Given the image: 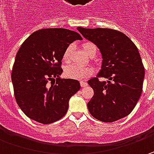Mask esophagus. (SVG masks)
<instances>
[{"label": "esophagus", "instance_id": "34e87169", "mask_svg": "<svg viewBox=\"0 0 154 154\" xmlns=\"http://www.w3.org/2000/svg\"><path fill=\"white\" fill-rule=\"evenodd\" d=\"M80 83V86H81V87H86V86H87V83L85 82V81H83V80H81Z\"/></svg>", "mask_w": 154, "mask_h": 154}]
</instances>
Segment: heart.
I'll use <instances>...</instances> for the list:
<instances>
[{"label":"heart","instance_id":"1","mask_svg":"<svg viewBox=\"0 0 154 154\" xmlns=\"http://www.w3.org/2000/svg\"><path fill=\"white\" fill-rule=\"evenodd\" d=\"M82 49L87 56L94 57L97 53V46L92 42H86L82 45ZM73 50V46L69 45L63 52L62 60L64 62H68L70 55ZM93 74V69L90 67H79L76 65H69L64 69V74L66 77L74 79V80H86L92 76Z\"/></svg>","mask_w":154,"mask_h":154}]
</instances>
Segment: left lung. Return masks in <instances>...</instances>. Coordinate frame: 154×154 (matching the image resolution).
I'll return each instance as SVG.
<instances>
[{
	"mask_svg": "<svg viewBox=\"0 0 154 154\" xmlns=\"http://www.w3.org/2000/svg\"><path fill=\"white\" fill-rule=\"evenodd\" d=\"M77 30L98 46L102 66L97 77L88 80L94 95L87 103L91 115L112 122L131 113L141 95L145 69L137 47L124 33L108 28ZM99 78L108 80L103 82Z\"/></svg>",
	"mask_w": 154,
	"mask_h": 154,
	"instance_id": "8db88e82",
	"label": "left lung"
}]
</instances>
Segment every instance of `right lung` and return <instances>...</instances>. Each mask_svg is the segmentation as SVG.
<instances>
[{
  "label": "right lung",
  "instance_id": "right-lung-1",
  "mask_svg": "<svg viewBox=\"0 0 154 154\" xmlns=\"http://www.w3.org/2000/svg\"><path fill=\"white\" fill-rule=\"evenodd\" d=\"M80 34L64 28L41 29L22 44L12 70L16 102L34 121L50 124L67 113L70 98L80 89V82L61 79L63 52ZM56 79V84L49 81Z\"/></svg>",
  "mask_w": 154,
  "mask_h": 154
}]
</instances>
